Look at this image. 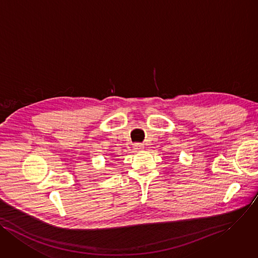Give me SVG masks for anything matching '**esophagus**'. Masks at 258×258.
Listing matches in <instances>:
<instances>
[{
  "mask_svg": "<svg viewBox=\"0 0 258 258\" xmlns=\"http://www.w3.org/2000/svg\"><path fill=\"white\" fill-rule=\"evenodd\" d=\"M133 147H134V149H135V150L139 151V150H142L144 146H143V144H142V143H135Z\"/></svg>",
  "mask_w": 258,
  "mask_h": 258,
  "instance_id": "34e87169",
  "label": "esophagus"
}]
</instances>
